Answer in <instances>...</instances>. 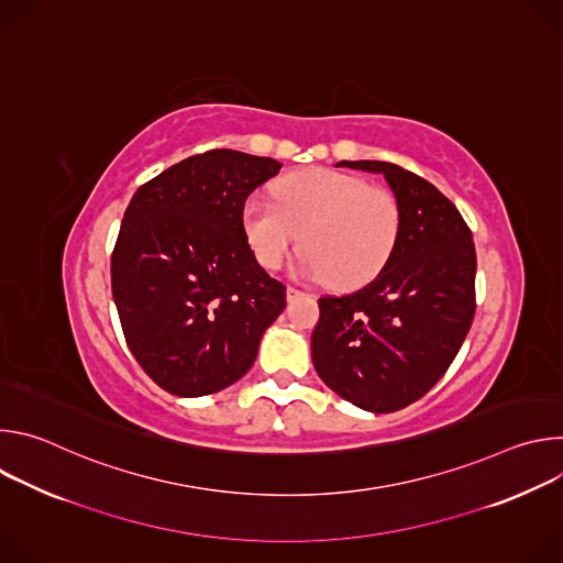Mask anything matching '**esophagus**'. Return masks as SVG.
Segmentation results:
<instances>
[{"instance_id": "34e87169", "label": "esophagus", "mask_w": 563, "mask_h": 563, "mask_svg": "<svg viewBox=\"0 0 563 563\" xmlns=\"http://www.w3.org/2000/svg\"><path fill=\"white\" fill-rule=\"evenodd\" d=\"M302 291L300 289H296V287H287V300H294V298H298Z\"/></svg>"}]
</instances>
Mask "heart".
I'll return each instance as SVG.
<instances>
[{"mask_svg":"<svg viewBox=\"0 0 563 563\" xmlns=\"http://www.w3.org/2000/svg\"><path fill=\"white\" fill-rule=\"evenodd\" d=\"M272 194L276 205L250 200L243 209V233L265 269L283 267L298 240V274L336 289L367 283L387 263L400 227L389 191L343 172L302 169Z\"/></svg>","mask_w":563,"mask_h":563,"instance_id":"heart-1","label":"heart"}]
</instances>
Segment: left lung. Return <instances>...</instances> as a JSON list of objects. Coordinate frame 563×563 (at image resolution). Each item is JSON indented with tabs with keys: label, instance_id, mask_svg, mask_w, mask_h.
I'll return each mask as SVG.
<instances>
[{
	"label": "left lung",
	"instance_id": "left-lung-1",
	"mask_svg": "<svg viewBox=\"0 0 563 563\" xmlns=\"http://www.w3.org/2000/svg\"><path fill=\"white\" fill-rule=\"evenodd\" d=\"M336 167L380 174L400 227L378 276L318 300L311 361L330 389L365 412L408 408L448 372L474 318L476 254L459 209L428 180L378 159Z\"/></svg>",
	"mask_w": 563,
	"mask_h": 563
}]
</instances>
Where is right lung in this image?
Instances as JSON below:
<instances>
[{"label": "right lung", "mask_w": 563, "mask_h": 563, "mask_svg": "<svg viewBox=\"0 0 563 563\" xmlns=\"http://www.w3.org/2000/svg\"><path fill=\"white\" fill-rule=\"evenodd\" d=\"M280 167L213 148L142 185L124 211L113 300L129 350L169 394L205 396L243 378L285 309V285L243 233L247 196Z\"/></svg>", "instance_id": "1"}]
</instances>
